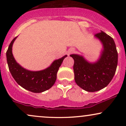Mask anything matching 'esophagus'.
Instances as JSON below:
<instances>
[{
	"label": "esophagus",
	"mask_w": 126,
	"mask_h": 126,
	"mask_svg": "<svg viewBox=\"0 0 126 126\" xmlns=\"http://www.w3.org/2000/svg\"><path fill=\"white\" fill-rule=\"evenodd\" d=\"M74 51H75V48H71L70 49V50H69V52H70V53H73V52Z\"/></svg>",
	"instance_id": "34e87169"
}]
</instances>
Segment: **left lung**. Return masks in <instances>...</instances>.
<instances>
[{
	"instance_id": "left-lung-1",
	"label": "left lung",
	"mask_w": 126,
	"mask_h": 126,
	"mask_svg": "<svg viewBox=\"0 0 126 126\" xmlns=\"http://www.w3.org/2000/svg\"><path fill=\"white\" fill-rule=\"evenodd\" d=\"M95 36L104 46L101 58L97 62L89 63L82 56L70 55L74 60L75 82L88 92H95L106 87L115 75L118 63V53L112 37L102 31Z\"/></svg>"
}]
</instances>
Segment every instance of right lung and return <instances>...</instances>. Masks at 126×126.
I'll return each instance as SVG.
<instances>
[{"label":"right lung","mask_w":126,"mask_h":126,"mask_svg":"<svg viewBox=\"0 0 126 126\" xmlns=\"http://www.w3.org/2000/svg\"><path fill=\"white\" fill-rule=\"evenodd\" d=\"M16 37L13 39L6 51L9 69L14 79L24 89L35 93H40L50 89L54 84L59 67L67 56L55 60L50 67L45 70L38 72L29 71L18 64L13 56L12 47Z\"/></svg>","instance_id":"add662e5"}]
</instances>
